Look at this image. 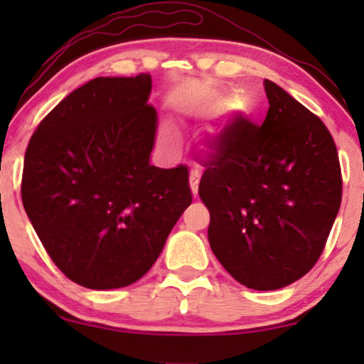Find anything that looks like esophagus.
Returning a JSON list of instances; mask_svg holds the SVG:
<instances>
[{"mask_svg":"<svg viewBox=\"0 0 364 364\" xmlns=\"http://www.w3.org/2000/svg\"><path fill=\"white\" fill-rule=\"evenodd\" d=\"M190 188H191V193H193V196L198 195V174L196 173H191Z\"/></svg>","mask_w":364,"mask_h":364,"instance_id":"obj_1","label":"esophagus"}]
</instances>
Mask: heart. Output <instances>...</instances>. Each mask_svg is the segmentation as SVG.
Listing matches in <instances>:
<instances>
[{
  "mask_svg": "<svg viewBox=\"0 0 364 364\" xmlns=\"http://www.w3.org/2000/svg\"><path fill=\"white\" fill-rule=\"evenodd\" d=\"M159 136H161V141L166 147H174V145L178 144V132L171 127V124H164V127L161 128Z\"/></svg>",
  "mask_w": 364,
  "mask_h": 364,
  "instance_id": "obj_1",
  "label": "heart"
}]
</instances>
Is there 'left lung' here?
Masks as SVG:
<instances>
[{
	"label": "left lung",
	"mask_w": 364,
	"mask_h": 364,
	"mask_svg": "<svg viewBox=\"0 0 364 364\" xmlns=\"http://www.w3.org/2000/svg\"><path fill=\"white\" fill-rule=\"evenodd\" d=\"M269 112L224 129L198 193L210 212L217 260L250 289L274 291L310 272L341 207L332 135L277 83L265 80Z\"/></svg>",
	"instance_id": "8db88e82"
}]
</instances>
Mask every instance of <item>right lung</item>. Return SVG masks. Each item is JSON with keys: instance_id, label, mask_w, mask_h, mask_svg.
<instances>
[{"instance_id": "add662e5", "label": "right lung", "mask_w": 364, "mask_h": 364, "mask_svg": "<svg viewBox=\"0 0 364 364\" xmlns=\"http://www.w3.org/2000/svg\"><path fill=\"white\" fill-rule=\"evenodd\" d=\"M150 75L94 78L41 121L25 152V212L58 269L89 289L144 277L191 203L185 166L150 164Z\"/></svg>"}]
</instances>
